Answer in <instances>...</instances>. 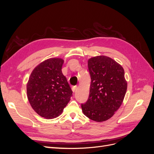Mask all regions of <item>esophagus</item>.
<instances>
[{
	"label": "esophagus",
	"instance_id": "34e87169",
	"mask_svg": "<svg viewBox=\"0 0 154 154\" xmlns=\"http://www.w3.org/2000/svg\"><path fill=\"white\" fill-rule=\"evenodd\" d=\"M77 89H78V87H77V86H73V87H72V91L74 92H76Z\"/></svg>",
	"mask_w": 154,
	"mask_h": 154
}]
</instances>
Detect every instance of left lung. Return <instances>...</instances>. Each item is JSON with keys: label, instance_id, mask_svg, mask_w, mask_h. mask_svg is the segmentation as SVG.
Here are the masks:
<instances>
[{"label": "left lung", "instance_id": "obj_1", "mask_svg": "<svg viewBox=\"0 0 154 154\" xmlns=\"http://www.w3.org/2000/svg\"><path fill=\"white\" fill-rule=\"evenodd\" d=\"M88 69L91 78L90 94L87 101L81 105L82 111L94 122H104L122 104L127 89L124 69L105 56L88 60Z\"/></svg>", "mask_w": 154, "mask_h": 154}]
</instances>
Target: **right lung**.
Segmentation results:
<instances>
[{
    "label": "right lung",
    "instance_id": "obj_1",
    "mask_svg": "<svg viewBox=\"0 0 154 154\" xmlns=\"http://www.w3.org/2000/svg\"><path fill=\"white\" fill-rule=\"evenodd\" d=\"M63 60L51 58L35 68L27 85V98L36 112L46 119L62 114L72 91L62 72Z\"/></svg>",
    "mask_w": 154,
    "mask_h": 154
}]
</instances>
